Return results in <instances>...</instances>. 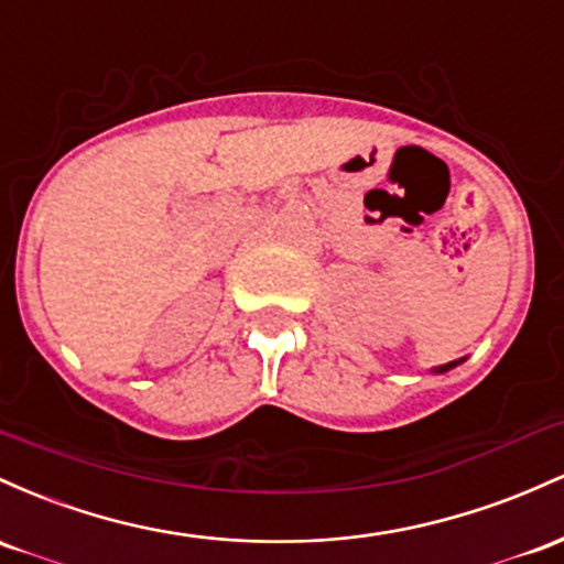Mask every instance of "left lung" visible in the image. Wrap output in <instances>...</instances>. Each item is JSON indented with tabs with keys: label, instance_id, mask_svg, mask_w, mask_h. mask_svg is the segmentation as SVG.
<instances>
[{
	"label": "left lung",
	"instance_id": "1",
	"mask_svg": "<svg viewBox=\"0 0 564 564\" xmlns=\"http://www.w3.org/2000/svg\"><path fill=\"white\" fill-rule=\"evenodd\" d=\"M460 362H464V359H453V362H447V365H440V367H434L432 372H436V376H440V372H447V370H453V367H458Z\"/></svg>",
	"mask_w": 564,
	"mask_h": 564
}]
</instances>
